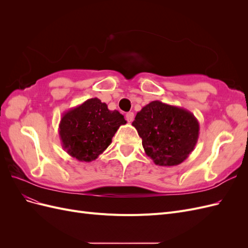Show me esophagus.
<instances>
[{"instance_id":"esophagus-1","label":"esophagus","mask_w":248,"mask_h":248,"mask_svg":"<svg viewBox=\"0 0 248 248\" xmlns=\"http://www.w3.org/2000/svg\"><path fill=\"white\" fill-rule=\"evenodd\" d=\"M125 118H126V120H127V122H129V123H131L133 120H134V114L132 111H129V112H127L126 114V116H125Z\"/></svg>"}]
</instances>
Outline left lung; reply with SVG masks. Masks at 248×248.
Listing matches in <instances>:
<instances>
[{
    "label": "left lung",
    "mask_w": 248,
    "mask_h": 248,
    "mask_svg": "<svg viewBox=\"0 0 248 248\" xmlns=\"http://www.w3.org/2000/svg\"><path fill=\"white\" fill-rule=\"evenodd\" d=\"M145 153L155 164L174 167L182 163L196 147L200 124L192 112L155 100L142 108L132 122Z\"/></svg>",
    "instance_id": "8db88e82"
}]
</instances>
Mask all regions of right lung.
Segmentation results:
<instances>
[{"label":"right lung","instance_id":"obj_1","mask_svg":"<svg viewBox=\"0 0 248 248\" xmlns=\"http://www.w3.org/2000/svg\"><path fill=\"white\" fill-rule=\"evenodd\" d=\"M126 123L122 114L109 110L107 103L95 97L64 112L59 136L70 156L91 162L107 150L119 127Z\"/></svg>","mask_w":248,"mask_h":248}]
</instances>
